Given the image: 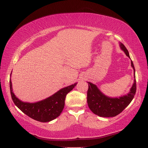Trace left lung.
<instances>
[{"label": "left lung", "mask_w": 148, "mask_h": 148, "mask_svg": "<svg viewBox=\"0 0 148 148\" xmlns=\"http://www.w3.org/2000/svg\"><path fill=\"white\" fill-rule=\"evenodd\" d=\"M120 47L126 55L130 58L126 47L122 43H120ZM131 64L135 72L132 61H131ZM136 80L134 79V83L128 95L119 98H110L103 95L96 85L89 82L87 91L88 105L94 114L101 117H114L121 113L129 105L136 94Z\"/></svg>", "instance_id": "obj_1"}]
</instances>
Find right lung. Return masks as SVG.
I'll use <instances>...</instances> for the list:
<instances>
[{"instance_id": "obj_1", "label": "right lung", "mask_w": 148, "mask_h": 148, "mask_svg": "<svg viewBox=\"0 0 148 148\" xmlns=\"http://www.w3.org/2000/svg\"><path fill=\"white\" fill-rule=\"evenodd\" d=\"M76 83L64 88L41 101L36 103L23 102L19 100L12 92V84L9 81L11 98L14 104L30 118L40 122H48L60 116L64 109L67 93L74 88Z\"/></svg>"}]
</instances>
